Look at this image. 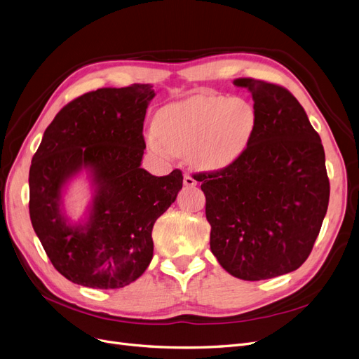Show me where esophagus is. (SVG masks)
<instances>
[{
  "label": "esophagus",
  "mask_w": 359,
  "mask_h": 359,
  "mask_svg": "<svg viewBox=\"0 0 359 359\" xmlns=\"http://www.w3.org/2000/svg\"><path fill=\"white\" fill-rule=\"evenodd\" d=\"M183 184H184V187H188V188H194V187H196V180L191 175H184Z\"/></svg>",
  "instance_id": "1"
}]
</instances>
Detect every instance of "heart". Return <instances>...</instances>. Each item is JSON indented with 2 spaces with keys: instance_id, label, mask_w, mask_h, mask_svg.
I'll return each instance as SVG.
<instances>
[{
  "instance_id": "obj_1",
  "label": "heart",
  "mask_w": 359,
  "mask_h": 359,
  "mask_svg": "<svg viewBox=\"0 0 359 359\" xmlns=\"http://www.w3.org/2000/svg\"><path fill=\"white\" fill-rule=\"evenodd\" d=\"M256 126L257 115L250 102L200 93L163 106L148 144L156 154H187L194 167L217 171L245 154Z\"/></svg>"
}]
</instances>
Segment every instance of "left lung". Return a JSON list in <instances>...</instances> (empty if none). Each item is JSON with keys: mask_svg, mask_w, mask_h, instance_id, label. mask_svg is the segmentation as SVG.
Listing matches in <instances>:
<instances>
[{"mask_svg": "<svg viewBox=\"0 0 359 359\" xmlns=\"http://www.w3.org/2000/svg\"><path fill=\"white\" fill-rule=\"evenodd\" d=\"M233 84L253 96V139L235 164L196 180L220 266L240 280H269L296 271L311 255L330 198L325 154L287 88L253 78Z\"/></svg>", "mask_w": 359, "mask_h": 359, "instance_id": "8db88e82", "label": "left lung"}]
</instances>
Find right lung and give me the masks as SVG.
Segmentation results:
<instances>
[{"instance_id": "obj_1", "label": "right lung", "mask_w": 359, "mask_h": 359, "mask_svg": "<svg viewBox=\"0 0 359 359\" xmlns=\"http://www.w3.org/2000/svg\"><path fill=\"white\" fill-rule=\"evenodd\" d=\"M151 84L99 88L68 103L46 128L29 170L32 228L66 280L121 288L149 266L152 228L176 201L180 170L156 177L140 167ZM86 170L92 201L84 219L64 210L69 182Z\"/></svg>"}]
</instances>
